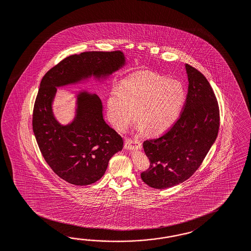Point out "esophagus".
<instances>
[{
    "label": "esophagus",
    "mask_w": 251,
    "mask_h": 251,
    "mask_svg": "<svg viewBox=\"0 0 251 251\" xmlns=\"http://www.w3.org/2000/svg\"><path fill=\"white\" fill-rule=\"evenodd\" d=\"M124 146L126 149H141L142 148V143L140 141L136 139H130V138H126Z\"/></svg>",
    "instance_id": "1"
}]
</instances>
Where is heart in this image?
<instances>
[{"instance_id":"1","label":"heart","mask_w":251,"mask_h":251,"mask_svg":"<svg viewBox=\"0 0 251 251\" xmlns=\"http://www.w3.org/2000/svg\"><path fill=\"white\" fill-rule=\"evenodd\" d=\"M185 99L181 82L149 70L126 76L108 96V113L116 129H125L136 118L138 129L158 134L176 120Z\"/></svg>"}]
</instances>
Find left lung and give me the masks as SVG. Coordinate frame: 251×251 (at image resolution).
<instances>
[{"mask_svg":"<svg viewBox=\"0 0 251 251\" xmlns=\"http://www.w3.org/2000/svg\"><path fill=\"white\" fill-rule=\"evenodd\" d=\"M185 68L189 85L179 118L162 135L143 142L150 166L141 177L152 188L164 189L187 180L217 139L220 125L217 97L200 71L188 64Z\"/></svg>","mask_w":251,"mask_h":251,"instance_id":"left-lung-1","label":"left lung"}]
</instances>
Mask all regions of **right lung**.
<instances>
[{"instance_id": "right-lung-1", "label": "right lung", "mask_w": 251, "mask_h": 251, "mask_svg": "<svg viewBox=\"0 0 251 251\" xmlns=\"http://www.w3.org/2000/svg\"><path fill=\"white\" fill-rule=\"evenodd\" d=\"M124 64L121 51H88L67 56L43 76L34 101L33 130L41 153L56 176L75 185L100 180L108 161L123 146L122 136L103 120L100 99L87 92L77 97L76 117L62 126L52 113L56 87L91 75L111 74Z\"/></svg>"}]
</instances>
